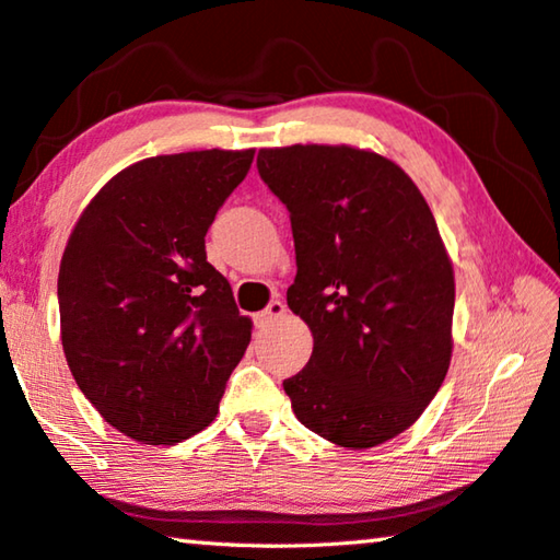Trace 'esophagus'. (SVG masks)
I'll return each mask as SVG.
<instances>
[{
  "label": "esophagus",
  "mask_w": 560,
  "mask_h": 560,
  "mask_svg": "<svg viewBox=\"0 0 560 560\" xmlns=\"http://www.w3.org/2000/svg\"><path fill=\"white\" fill-rule=\"evenodd\" d=\"M283 314H287V306H283L281 301H271L269 306L261 311V314H257V324H259V326H267V324H271V320L281 318Z\"/></svg>",
  "instance_id": "obj_1"
}]
</instances>
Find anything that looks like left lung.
Returning <instances> with one entry per match:
<instances>
[{
	"instance_id": "8db88e82",
	"label": "left lung",
	"mask_w": 560,
	"mask_h": 560,
	"mask_svg": "<svg viewBox=\"0 0 560 560\" xmlns=\"http://www.w3.org/2000/svg\"><path fill=\"white\" fill-rule=\"evenodd\" d=\"M291 214L289 308L314 336L283 390L293 415L348 450L412 428L452 360L454 269L430 205L400 165L353 145L261 148Z\"/></svg>"
}]
</instances>
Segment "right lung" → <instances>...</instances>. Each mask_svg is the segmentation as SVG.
Wrapping results in <instances>:
<instances>
[{
    "instance_id": "obj_1",
    "label": "right lung",
    "mask_w": 560,
    "mask_h": 560,
    "mask_svg": "<svg viewBox=\"0 0 560 560\" xmlns=\"http://www.w3.org/2000/svg\"><path fill=\"white\" fill-rule=\"evenodd\" d=\"M252 160L254 148H212L132 163L98 189L66 242V363L103 420L140 444L205 430L252 340V318L205 252Z\"/></svg>"
}]
</instances>
